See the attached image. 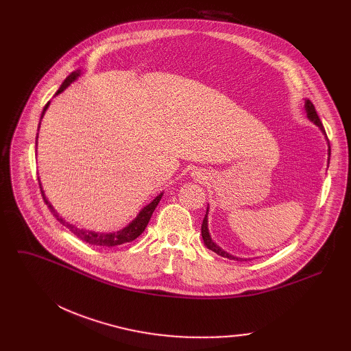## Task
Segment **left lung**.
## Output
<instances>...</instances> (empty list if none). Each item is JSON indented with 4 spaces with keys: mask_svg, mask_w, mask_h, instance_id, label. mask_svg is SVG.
I'll return each mask as SVG.
<instances>
[{
    "mask_svg": "<svg viewBox=\"0 0 351 351\" xmlns=\"http://www.w3.org/2000/svg\"><path fill=\"white\" fill-rule=\"evenodd\" d=\"M304 109H306V114H307V118L315 123L316 126H319V129L320 131L323 132V135H326V131H324V128H323V123L320 122V118H319V115H317V112H316V109H315V105H313L308 99H304ZM327 138V136H326ZM328 156H330V146H328ZM330 160V159H328ZM208 213H209V208L206 209V215H205V219H204V223H202V239H204V243H205V246L208 247V249H210L212 252H215V253H217L219 256H222V257H228V259H230V261H239V262H242V261H247V259H242V257H236V256H233V254H230V253H228L226 250H223L222 247L220 246H217L215 242H213V239H212V236H210V233H209V225H208Z\"/></svg>",
    "mask_w": 351,
    "mask_h": 351,
    "instance_id": "8db88e82",
    "label": "left lung"
}]
</instances>
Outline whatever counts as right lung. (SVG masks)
Instances as JSON below:
<instances>
[{"label":"right lung","instance_id":"1","mask_svg":"<svg viewBox=\"0 0 351 351\" xmlns=\"http://www.w3.org/2000/svg\"><path fill=\"white\" fill-rule=\"evenodd\" d=\"M81 73H82V72L78 69V71H73V72L71 73V75H68L66 80H65V81L62 82V85L60 86V89H58L57 92H55V97L60 95L61 92H64L73 81H77L78 77H81ZM49 104H51V102H48V104L44 106L43 114H41V119L44 118V115H45V112H47V109H48ZM40 125H41V122H40ZM35 143H38V135H36V142H35ZM40 188H41V193H43V197H44V200H45L47 206L49 208L51 213H52L55 217H57V220H58L60 223H62L65 228H68L78 239H81L82 242H86V243L94 245V246H106V247L118 246V245H123V243H128V242H132V241H135V239H136L138 236H141L142 232L145 230V228L147 226V223H149V220H151V217H152V213H154V210L156 209V206H158V204H159V200H160L162 196H163V192L159 193V195L151 202L149 205L143 206V208L141 209V212L136 215V217L132 220V222H129L125 228H122V229H119V230H117V232L105 233V232H94V230L81 229V228H78V226H75V225L65 222V220L57 213V210H55V209L52 208V205L49 204L48 199L45 197V193H44L43 186H41V182H40Z\"/></svg>","mask_w":351,"mask_h":351}]
</instances>
